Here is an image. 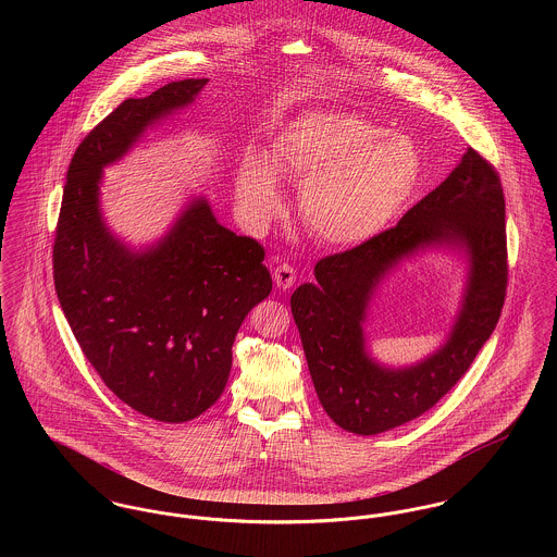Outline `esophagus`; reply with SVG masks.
I'll use <instances>...</instances> for the list:
<instances>
[{
	"mask_svg": "<svg viewBox=\"0 0 557 557\" xmlns=\"http://www.w3.org/2000/svg\"><path fill=\"white\" fill-rule=\"evenodd\" d=\"M278 289H289L296 283V270L289 263H278L272 274Z\"/></svg>",
	"mask_w": 557,
	"mask_h": 557,
	"instance_id": "esophagus-1",
	"label": "esophagus"
}]
</instances>
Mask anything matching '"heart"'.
<instances>
[{"label": "heart", "instance_id": "1", "mask_svg": "<svg viewBox=\"0 0 557 557\" xmlns=\"http://www.w3.org/2000/svg\"><path fill=\"white\" fill-rule=\"evenodd\" d=\"M420 173L422 159L409 137L356 113L315 111L276 137L270 162L242 159L236 199L248 225L263 230L283 208L281 175L302 186L300 214L313 236L358 246L388 227Z\"/></svg>", "mask_w": 557, "mask_h": 557}]
</instances>
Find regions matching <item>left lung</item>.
Segmentation results:
<instances>
[{"label":"left lung","mask_w":557,"mask_h":557,"mask_svg":"<svg viewBox=\"0 0 557 557\" xmlns=\"http://www.w3.org/2000/svg\"><path fill=\"white\" fill-rule=\"evenodd\" d=\"M426 249H450L467 261L460 311L433 355L407 368H388L366 347V313L383 278ZM506 281L499 175L468 148L450 175L397 227L323 257L315 283L294 292L292 313L325 413L356 435H377L422 416L463 377L488 341L504 307Z\"/></svg>","instance_id":"obj_1"}]
</instances>
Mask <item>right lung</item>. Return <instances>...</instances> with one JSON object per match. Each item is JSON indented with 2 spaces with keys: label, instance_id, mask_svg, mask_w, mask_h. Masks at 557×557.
<instances>
[{
  "label": "right lung",
  "instance_id": "obj_1",
  "mask_svg": "<svg viewBox=\"0 0 557 557\" xmlns=\"http://www.w3.org/2000/svg\"><path fill=\"white\" fill-rule=\"evenodd\" d=\"M208 79L171 81L109 113L71 160L53 281L73 334L107 388L159 422H186L223 395L239 325L272 292L257 239L223 227L193 197L162 238L135 248L100 208L104 166L124 159Z\"/></svg>",
  "mask_w": 557,
  "mask_h": 557
}]
</instances>
